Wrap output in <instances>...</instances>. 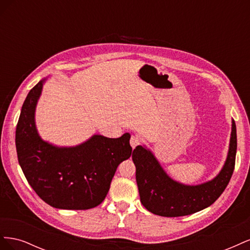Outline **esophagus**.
I'll return each mask as SVG.
<instances>
[{"mask_svg":"<svg viewBox=\"0 0 250 250\" xmlns=\"http://www.w3.org/2000/svg\"><path fill=\"white\" fill-rule=\"evenodd\" d=\"M141 138L139 137V135H137V134H134V135H131V138H130V145H131V147L134 149L135 147L137 146H139V145H141Z\"/></svg>","mask_w":250,"mask_h":250,"instance_id":"esophagus-1","label":"esophagus"}]
</instances>
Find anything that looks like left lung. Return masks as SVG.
<instances>
[{"label": "left lung", "instance_id": "left-lung-1", "mask_svg": "<svg viewBox=\"0 0 250 250\" xmlns=\"http://www.w3.org/2000/svg\"><path fill=\"white\" fill-rule=\"evenodd\" d=\"M237 153V129L232 120L228 160L219 175L200 186L188 187L172 180L155 160L142 146L135 147L132 161L141 202L149 211L163 217L187 216L213 204L228 187L234 169Z\"/></svg>", "mask_w": 250, "mask_h": 250}]
</instances>
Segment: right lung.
Masks as SVG:
<instances>
[{
    "label": "right lung",
    "mask_w": 250,
    "mask_h": 250,
    "mask_svg": "<svg viewBox=\"0 0 250 250\" xmlns=\"http://www.w3.org/2000/svg\"><path fill=\"white\" fill-rule=\"evenodd\" d=\"M42 81L30 90L17 125L18 160L29 185L49 206L93 208L105 199L118 166L130 157V134L94 137L75 148H57L37 134L34 110Z\"/></svg>",
    "instance_id": "add662e5"
}]
</instances>
